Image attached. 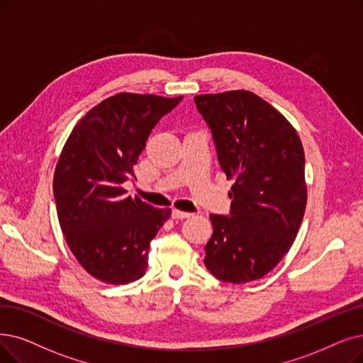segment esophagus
I'll list each match as a JSON object with an SVG mask.
<instances>
[{"label": "esophagus", "instance_id": "34e87169", "mask_svg": "<svg viewBox=\"0 0 363 363\" xmlns=\"http://www.w3.org/2000/svg\"><path fill=\"white\" fill-rule=\"evenodd\" d=\"M190 216H191V213H188V212H182V211H177V209L172 211V218L173 219H185V218H190Z\"/></svg>", "mask_w": 363, "mask_h": 363}]
</instances>
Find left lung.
I'll list each match as a JSON object with an SVG mask.
<instances>
[{
  "label": "left lung",
  "mask_w": 363,
  "mask_h": 363,
  "mask_svg": "<svg viewBox=\"0 0 363 363\" xmlns=\"http://www.w3.org/2000/svg\"><path fill=\"white\" fill-rule=\"evenodd\" d=\"M220 169L234 184L228 215H211L204 265L219 280L270 273L291 249L307 204L301 140L277 109L246 90L200 94Z\"/></svg>",
  "instance_id": "obj_1"
}]
</instances>
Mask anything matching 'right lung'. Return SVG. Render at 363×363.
Instances as JSON below:
<instances>
[{
	"label": "right lung",
	"mask_w": 363,
	"mask_h": 363,
	"mask_svg": "<svg viewBox=\"0 0 363 363\" xmlns=\"http://www.w3.org/2000/svg\"><path fill=\"white\" fill-rule=\"evenodd\" d=\"M182 101L118 93L75 124L62 150L53 194L62 233L84 270L125 285L145 274L150 243L170 216L125 194L123 182L159 120Z\"/></svg>",
	"instance_id": "1"
}]
</instances>
